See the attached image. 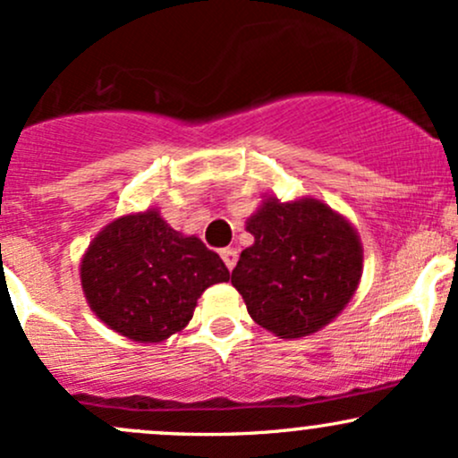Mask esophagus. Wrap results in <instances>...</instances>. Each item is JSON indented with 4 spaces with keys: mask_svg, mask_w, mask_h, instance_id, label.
<instances>
[{
    "mask_svg": "<svg viewBox=\"0 0 458 458\" xmlns=\"http://www.w3.org/2000/svg\"><path fill=\"white\" fill-rule=\"evenodd\" d=\"M221 259H224L225 267L234 269V265H237V260H239V252L234 248H224L221 250Z\"/></svg>",
    "mask_w": 458,
    "mask_h": 458,
    "instance_id": "1",
    "label": "esophagus"
}]
</instances>
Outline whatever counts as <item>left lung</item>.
<instances>
[{
    "label": "left lung",
    "mask_w": 458,
    "mask_h": 458,
    "mask_svg": "<svg viewBox=\"0 0 458 458\" xmlns=\"http://www.w3.org/2000/svg\"><path fill=\"white\" fill-rule=\"evenodd\" d=\"M245 230L254 243L241 252L230 283L250 318L280 339L318 333L359 289V233L321 199L265 198Z\"/></svg>",
    "instance_id": "1"
}]
</instances>
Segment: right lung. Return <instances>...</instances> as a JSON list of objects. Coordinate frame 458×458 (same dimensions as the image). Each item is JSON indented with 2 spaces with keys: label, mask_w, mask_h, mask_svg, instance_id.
<instances>
[{
  "label": "right lung",
  "mask_w": 458,
  "mask_h": 458,
  "mask_svg": "<svg viewBox=\"0 0 458 458\" xmlns=\"http://www.w3.org/2000/svg\"><path fill=\"white\" fill-rule=\"evenodd\" d=\"M230 271L195 234L178 233L158 208L113 219L90 241L80 283L95 315L137 344H160L193 318L210 284Z\"/></svg>",
  "instance_id": "1"
}]
</instances>
